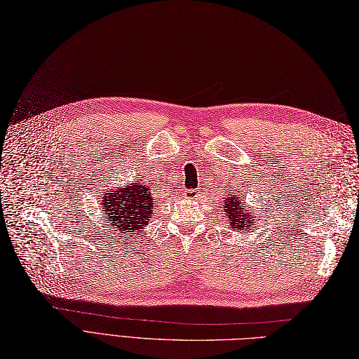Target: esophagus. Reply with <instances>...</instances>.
Here are the masks:
<instances>
[{"mask_svg": "<svg viewBox=\"0 0 359 359\" xmlns=\"http://www.w3.org/2000/svg\"><path fill=\"white\" fill-rule=\"evenodd\" d=\"M184 196L193 199V198L198 196V191H194V190H186V191H184Z\"/></svg>", "mask_w": 359, "mask_h": 359, "instance_id": "1", "label": "esophagus"}]
</instances>
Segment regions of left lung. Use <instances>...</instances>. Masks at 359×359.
<instances>
[{"label": "left lung", "instance_id": "1", "mask_svg": "<svg viewBox=\"0 0 359 359\" xmlns=\"http://www.w3.org/2000/svg\"><path fill=\"white\" fill-rule=\"evenodd\" d=\"M223 214L231 229L236 232H253L255 224L260 220L259 214H255V211L250 210V205H247L245 194H240L233 190L226 193Z\"/></svg>", "mask_w": 359, "mask_h": 359}]
</instances>
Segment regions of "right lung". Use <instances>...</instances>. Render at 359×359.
I'll use <instances>...</instances> for the list:
<instances>
[{
	"label": "right lung",
	"mask_w": 359,
	"mask_h": 359,
	"mask_svg": "<svg viewBox=\"0 0 359 359\" xmlns=\"http://www.w3.org/2000/svg\"><path fill=\"white\" fill-rule=\"evenodd\" d=\"M100 201L103 220L109 226L107 231L135 236V232L153 220L156 199L145 182L132 181L106 190Z\"/></svg>",
	"instance_id": "right-lung-1"
}]
</instances>
